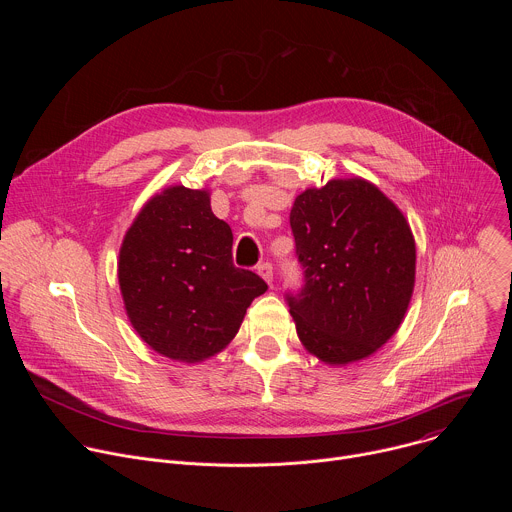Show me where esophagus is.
Returning <instances> with one entry per match:
<instances>
[{
	"label": "esophagus",
	"mask_w": 512,
	"mask_h": 512,
	"mask_svg": "<svg viewBox=\"0 0 512 512\" xmlns=\"http://www.w3.org/2000/svg\"><path fill=\"white\" fill-rule=\"evenodd\" d=\"M257 273L267 281V283H271L273 281V265L271 263H261V265H257Z\"/></svg>",
	"instance_id": "1"
}]
</instances>
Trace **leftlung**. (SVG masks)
Masks as SVG:
<instances>
[{"instance_id":"8db88e82","label":"left lung","mask_w":512,"mask_h":512,"mask_svg":"<svg viewBox=\"0 0 512 512\" xmlns=\"http://www.w3.org/2000/svg\"><path fill=\"white\" fill-rule=\"evenodd\" d=\"M304 287L285 294L306 350L326 364L377 352L401 326L415 285V239L371 182L336 178L289 212Z\"/></svg>"}]
</instances>
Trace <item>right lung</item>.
<instances>
[{"mask_svg":"<svg viewBox=\"0 0 512 512\" xmlns=\"http://www.w3.org/2000/svg\"><path fill=\"white\" fill-rule=\"evenodd\" d=\"M231 227L208 190L168 186L135 216L119 249V287L139 338L162 356L200 362L239 332L267 283L233 265Z\"/></svg>","mask_w":512,"mask_h":512,"instance_id":"right-lung-1","label":"right lung"}]
</instances>
